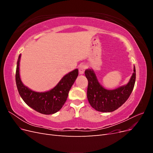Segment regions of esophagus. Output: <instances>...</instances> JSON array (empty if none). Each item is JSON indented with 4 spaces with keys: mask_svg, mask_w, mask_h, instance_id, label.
Masks as SVG:
<instances>
[{
    "mask_svg": "<svg viewBox=\"0 0 153 153\" xmlns=\"http://www.w3.org/2000/svg\"><path fill=\"white\" fill-rule=\"evenodd\" d=\"M86 69V66L85 64H81L80 65L79 68H78V70H79V74L80 75H83L84 73V71Z\"/></svg>",
    "mask_w": 153,
    "mask_h": 153,
    "instance_id": "esophagus-1",
    "label": "esophagus"
}]
</instances>
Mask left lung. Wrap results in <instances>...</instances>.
Wrapping results in <instances>:
<instances>
[{"instance_id":"8db88e82","label":"left lung","mask_w":153,"mask_h":153,"mask_svg":"<svg viewBox=\"0 0 153 153\" xmlns=\"http://www.w3.org/2000/svg\"><path fill=\"white\" fill-rule=\"evenodd\" d=\"M85 75L88 80L87 96L90 105L96 110L101 112H111L123 105L130 96L135 83L136 70L126 85L114 90L106 89L101 85L92 69H87Z\"/></svg>"}]
</instances>
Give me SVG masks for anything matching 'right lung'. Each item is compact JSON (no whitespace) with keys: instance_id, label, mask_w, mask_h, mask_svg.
Here are the masks:
<instances>
[{"instance_id":"1","label":"right lung","mask_w":153,"mask_h":153,"mask_svg":"<svg viewBox=\"0 0 153 153\" xmlns=\"http://www.w3.org/2000/svg\"><path fill=\"white\" fill-rule=\"evenodd\" d=\"M20 57L21 54L17 61L16 84L21 98L30 108L41 114L49 115L57 112L66 102L69 91L78 75V69H75L66 74L51 90L43 92H35L25 86L20 79Z\"/></svg>"}]
</instances>
